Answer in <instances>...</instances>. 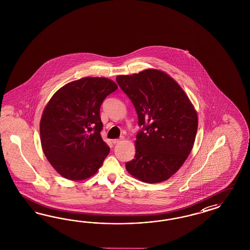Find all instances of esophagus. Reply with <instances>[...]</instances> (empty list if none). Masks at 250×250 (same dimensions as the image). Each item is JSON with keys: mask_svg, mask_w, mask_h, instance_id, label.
<instances>
[{"mask_svg": "<svg viewBox=\"0 0 250 250\" xmlns=\"http://www.w3.org/2000/svg\"><path fill=\"white\" fill-rule=\"evenodd\" d=\"M124 140V138L123 137H121L120 139H115V140H113L112 141V143H113V144H117V143H120L121 142H122Z\"/></svg>", "mask_w": 250, "mask_h": 250, "instance_id": "1", "label": "esophagus"}]
</instances>
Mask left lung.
I'll return each instance as SVG.
<instances>
[{
  "instance_id": "1",
  "label": "left lung",
  "mask_w": 250,
  "mask_h": 250,
  "mask_svg": "<svg viewBox=\"0 0 250 250\" xmlns=\"http://www.w3.org/2000/svg\"><path fill=\"white\" fill-rule=\"evenodd\" d=\"M134 105L140 131L135 157L127 171L148 184L170 178L193 149L198 127L197 114L178 83L166 73L146 69L116 78Z\"/></svg>"
}]
</instances>
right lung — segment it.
I'll list each match as a JSON object with an SVG mask.
<instances>
[{"instance_id": "1", "label": "right lung", "mask_w": 250, "mask_h": 250, "mask_svg": "<svg viewBox=\"0 0 250 250\" xmlns=\"http://www.w3.org/2000/svg\"><path fill=\"white\" fill-rule=\"evenodd\" d=\"M118 86L105 78H84L62 86L43 109V153L60 175L73 181L95 174L109 153L100 131V106Z\"/></svg>"}]
</instances>
